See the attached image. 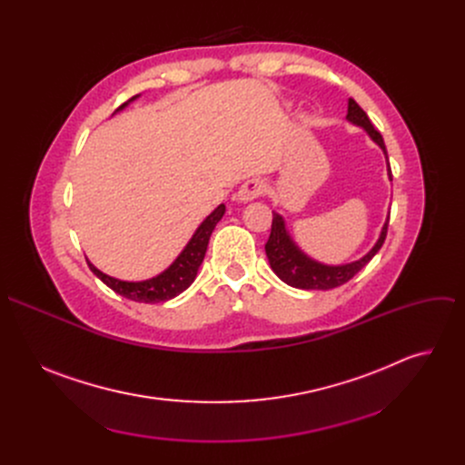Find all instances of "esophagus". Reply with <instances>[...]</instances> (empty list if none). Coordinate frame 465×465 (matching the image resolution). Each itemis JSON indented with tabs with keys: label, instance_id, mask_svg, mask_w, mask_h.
Returning a JSON list of instances; mask_svg holds the SVG:
<instances>
[{
	"label": "esophagus",
	"instance_id": "1",
	"mask_svg": "<svg viewBox=\"0 0 465 465\" xmlns=\"http://www.w3.org/2000/svg\"><path fill=\"white\" fill-rule=\"evenodd\" d=\"M264 182L262 180H259V178H252V180H248V182H244L241 187H239V191H237V201L239 203H252V201H255L257 196H261L262 193H264Z\"/></svg>",
	"mask_w": 465,
	"mask_h": 465
}]
</instances>
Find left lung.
<instances>
[{
  "label": "left lung",
  "mask_w": 465,
  "mask_h": 465,
  "mask_svg": "<svg viewBox=\"0 0 465 465\" xmlns=\"http://www.w3.org/2000/svg\"><path fill=\"white\" fill-rule=\"evenodd\" d=\"M346 119H348V123L361 126L370 136V140L382 151L384 160H386V174H388V180H391L388 153H386L382 136L373 128L366 112L353 99H348ZM272 213H274L272 232H271L267 244H264V252H267L271 269L282 282H285L287 285H291L294 289H303V291H327V289H335V287H341L346 282H350L361 269L366 267V264L371 261V257L381 250V246L386 239V230H388V221H390V210H388L384 224L379 233V239L370 248V252H366L362 257L350 261V262H342V264H327V262L316 261L311 255H307L296 244V241L291 237L285 219L278 212H272Z\"/></svg>",
  "instance_id": "8db88e82"
}]
</instances>
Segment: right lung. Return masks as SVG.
Instances as JSON below:
<instances>
[{"label":"right lung","mask_w":465,"mask_h":465,"mask_svg":"<svg viewBox=\"0 0 465 465\" xmlns=\"http://www.w3.org/2000/svg\"><path fill=\"white\" fill-rule=\"evenodd\" d=\"M138 97L140 95H134L132 99H128L115 112H121L123 108H126L132 101H136ZM224 212H226V206L219 204L201 224H198V228L194 230V233L191 235V239L187 241L183 250L176 255V259L169 264V267L149 280H142V282L119 280V278L101 272L90 259H86L88 267L104 285H108L112 291H115L117 294H121L128 300L142 302V303H158V302L173 300L178 294H182L194 282L198 269H201V264L204 261L210 237H212L217 223L223 219Z\"/></svg>","instance_id":"1"}]
</instances>
